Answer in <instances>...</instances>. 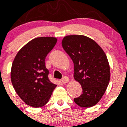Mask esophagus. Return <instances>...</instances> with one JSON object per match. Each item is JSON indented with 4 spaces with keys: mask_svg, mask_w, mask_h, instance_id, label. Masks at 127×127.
I'll use <instances>...</instances> for the list:
<instances>
[{
    "mask_svg": "<svg viewBox=\"0 0 127 127\" xmlns=\"http://www.w3.org/2000/svg\"><path fill=\"white\" fill-rule=\"evenodd\" d=\"M61 81L62 82H63V84L67 83V82H68V81H69V78H68L67 76H64V77L62 78Z\"/></svg>",
    "mask_w": 127,
    "mask_h": 127,
    "instance_id": "34e87169",
    "label": "esophagus"
}]
</instances>
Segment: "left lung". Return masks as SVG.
<instances>
[{"label":"left lung","mask_w":127,"mask_h":127,"mask_svg":"<svg viewBox=\"0 0 127 127\" xmlns=\"http://www.w3.org/2000/svg\"><path fill=\"white\" fill-rule=\"evenodd\" d=\"M62 46L74 66V79L80 84L82 94L74 99L82 107H90L98 103L110 80V68L104 51L98 44L84 35H67Z\"/></svg>","instance_id":"left-lung-1"}]
</instances>
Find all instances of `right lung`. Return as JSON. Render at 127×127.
Instances as JSON below:
<instances>
[{
	"label": "right lung",
	"mask_w": 127,
	"mask_h": 127,
	"mask_svg": "<svg viewBox=\"0 0 127 127\" xmlns=\"http://www.w3.org/2000/svg\"><path fill=\"white\" fill-rule=\"evenodd\" d=\"M57 41L51 37L33 39L19 51L13 61L11 81L17 94L30 106L45 105L57 86L49 80L45 63Z\"/></svg>",
	"instance_id": "obj_1"
}]
</instances>
